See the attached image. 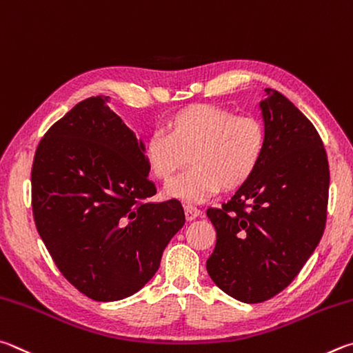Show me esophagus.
<instances>
[{"label": "esophagus", "instance_id": "1", "mask_svg": "<svg viewBox=\"0 0 353 353\" xmlns=\"http://www.w3.org/2000/svg\"><path fill=\"white\" fill-rule=\"evenodd\" d=\"M184 214H186L188 221H192V220L199 217L201 211H200V209H196L195 206H192V205H186V206H184Z\"/></svg>", "mask_w": 353, "mask_h": 353}]
</instances>
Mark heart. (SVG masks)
<instances>
[{"label":"heart","instance_id":"heart-1","mask_svg":"<svg viewBox=\"0 0 353 353\" xmlns=\"http://www.w3.org/2000/svg\"><path fill=\"white\" fill-rule=\"evenodd\" d=\"M267 132L252 116H236L217 105H190L172 114L165 132H152L142 153L152 175L169 181L165 195L186 203H203L221 189L237 190L251 181L261 165Z\"/></svg>","mask_w":353,"mask_h":353}]
</instances>
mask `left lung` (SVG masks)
Segmentation results:
<instances>
[{"instance_id": "left-lung-1", "label": "left lung", "mask_w": 353, "mask_h": 353, "mask_svg": "<svg viewBox=\"0 0 353 353\" xmlns=\"http://www.w3.org/2000/svg\"><path fill=\"white\" fill-rule=\"evenodd\" d=\"M261 102L267 148L256 175L206 214L217 243L206 262L215 285L257 304L293 282L324 234L330 172L313 123L279 91Z\"/></svg>"}]
</instances>
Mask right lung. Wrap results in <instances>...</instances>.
Segmentation results:
<instances>
[{
  "label": "right lung",
  "instance_id": "right-lung-1",
  "mask_svg": "<svg viewBox=\"0 0 353 353\" xmlns=\"http://www.w3.org/2000/svg\"><path fill=\"white\" fill-rule=\"evenodd\" d=\"M107 96L88 97L57 121L35 150L37 231L66 281L101 302L119 301L152 279L186 217L181 203L150 201L142 141Z\"/></svg>",
  "mask_w": 353,
  "mask_h": 353
}]
</instances>
